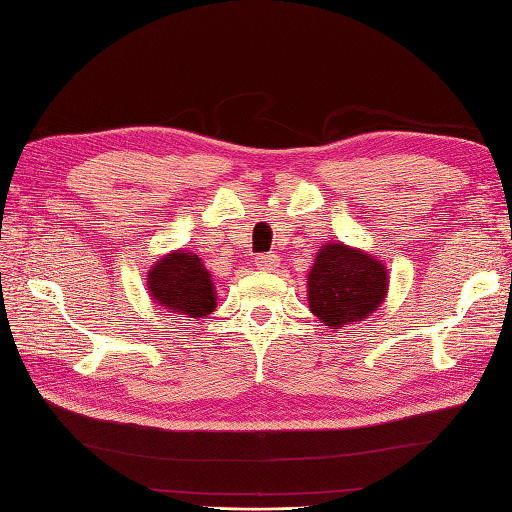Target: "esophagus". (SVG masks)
Returning a JSON list of instances; mask_svg holds the SVG:
<instances>
[{
    "label": "esophagus",
    "mask_w": 512,
    "mask_h": 512,
    "mask_svg": "<svg viewBox=\"0 0 512 512\" xmlns=\"http://www.w3.org/2000/svg\"><path fill=\"white\" fill-rule=\"evenodd\" d=\"M255 262H257L259 270H275L279 266V255L277 253H264V255H259Z\"/></svg>",
    "instance_id": "1"
}]
</instances>
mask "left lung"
<instances>
[{
	"label": "left lung",
	"mask_w": 512,
	"mask_h": 512,
	"mask_svg": "<svg viewBox=\"0 0 512 512\" xmlns=\"http://www.w3.org/2000/svg\"><path fill=\"white\" fill-rule=\"evenodd\" d=\"M387 295V270L378 259L343 244L321 246L308 275V303L317 317L339 330L367 319Z\"/></svg>",
	"instance_id": "8db88e82"
}]
</instances>
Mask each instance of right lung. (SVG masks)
<instances>
[{
	"mask_svg": "<svg viewBox=\"0 0 512 512\" xmlns=\"http://www.w3.org/2000/svg\"><path fill=\"white\" fill-rule=\"evenodd\" d=\"M151 297L173 314L206 317L215 310V292L209 270L193 253H171L151 266L147 275Z\"/></svg>",
	"mask_w": 512,
	"mask_h": 512,
	"instance_id": "obj_1",
	"label": "right lung"
}]
</instances>
